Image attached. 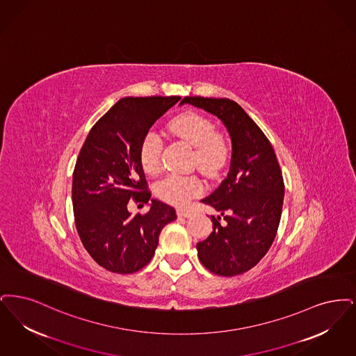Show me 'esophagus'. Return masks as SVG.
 I'll list each match as a JSON object with an SVG mask.
<instances>
[{
	"mask_svg": "<svg viewBox=\"0 0 356 356\" xmlns=\"http://www.w3.org/2000/svg\"><path fill=\"white\" fill-rule=\"evenodd\" d=\"M177 214H178V217L184 218H190L193 216L191 211H188V210H186V209H178V210H177Z\"/></svg>",
	"mask_w": 356,
	"mask_h": 356,
	"instance_id": "esophagus-1",
	"label": "esophagus"
}]
</instances>
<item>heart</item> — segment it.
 Returning <instances> with one entry per match:
<instances>
[{"instance_id":"heart-1","label":"heart","mask_w":356,"mask_h":356,"mask_svg":"<svg viewBox=\"0 0 356 356\" xmlns=\"http://www.w3.org/2000/svg\"><path fill=\"white\" fill-rule=\"evenodd\" d=\"M169 130L175 137L195 147L194 162L200 170L207 175H214L220 170L226 159V146L216 134V127L211 121L195 113H185L171 120ZM162 147V139L154 130L147 131L142 139L139 161L147 174H155L159 170ZM202 190L203 186L198 178L178 174L166 175L155 186L156 195L171 204H185L193 197L200 195Z\"/></svg>"}]
</instances>
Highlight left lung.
<instances>
[{
	"mask_svg": "<svg viewBox=\"0 0 356 356\" xmlns=\"http://www.w3.org/2000/svg\"><path fill=\"white\" fill-rule=\"evenodd\" d=\"M182 104L216 115L232 139L227 177L202 200L219 216L210 217L213 232L197 243L198 258L217 275L243 274L266 255L278 232L284 184L277 155L258 124L232 99L186 97Z\"/></svg>",
	"mask_w": 356,
	"mask_h": 356,
	"instance_id": "1",
	"label": "left lung"
}]
</instances>
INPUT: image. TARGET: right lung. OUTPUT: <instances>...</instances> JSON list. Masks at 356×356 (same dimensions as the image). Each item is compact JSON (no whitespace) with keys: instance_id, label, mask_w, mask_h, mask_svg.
<instances>
[{"instance_id":"1","label":"right lung","mask_w":356,"mask_h":356,"mask_svg":"<svg viewBox=\"0 0 356 356\" xmlns=\"http://www.w3.org/2000/svg\"><path fill=\"white\" fill-rule=\"evenodd\" d=\"M179 99H120L94 124L79 152L72 187L76 227L83 248L108 271L131 274L145 267L162 229L177 219L174 207L158 200H152L145 216H133L127 203L152 198L139 161L140 143Z\"/></svg>"}]
</instances>
